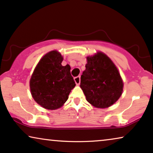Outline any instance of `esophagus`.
Wrapping results in <instances>:
<instances>
[{
  "mask_svg": "<svg viewBox=\"0 0 153 153\" xmlns=\"http://www.w3.org/2000/svg\"><path fill=\"white\" fill-rule=\"evenodd\" d=\"M74 80H75V84H76L77 85H80V75H79V76L75 77V78H74Z\"/></svg>",
  "mask_w": 153,
  "mask_h": 153,
  "instance_id": "esophagus-1",
  "label": "esophagus"
}]
</instances>
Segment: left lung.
<instances>
[{"instance_id":"8db88e82","label":"left lung","mask_w":153,"mask_h":153,"mask_svg":"<svg viewBox=\"0 0 153 153\" xmlns=\"http://www.w3.org/2000/svg\"><path fill=\"white\" fill-rule=\"evenodd\" d=\"M86 69L80 78V87L87 101L94 107L111 106L120 97L123 82L113 62L102 52L87 58Z\"/></svg>"}]
</instances>
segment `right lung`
<instances>
[{
    "label": "right lung",
    "mask_w": 153,
    "mask_h": 153,
    "mask_svg": "<svg viewBox=\"0 0 153 153\" xmlns=\"http://www.w3.org/2000/svg\"><path fill=\"white\" fill-rule=\"evenodd\" d=\"M63 57L57 51L46 54L38 63L30 80L32 97L48 110L62 107L75 86L68 64L63 66Z\"/></svg>",
    "instance_id": "1"
}]
</instances>
